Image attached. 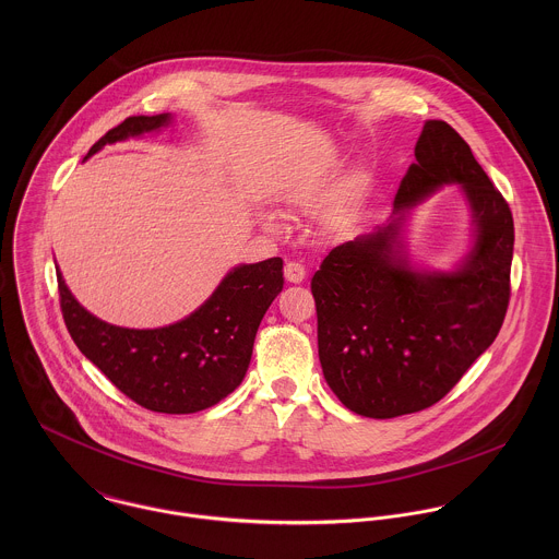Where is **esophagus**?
<instances>
[{"label":"esophagus","instance_id":"34e87169","mask_svg":"<svg viewBox=\"0 0 559 559\" xmlns=\"http://www.w3.org/2000/svg\"><path fill=\"white\" fill-rule=\"evenodd\" d=\"M284 277L290 282V284H301L306 280V266L301 262H295V260H288L286 266H284Z\"/></svg>","mask_w":559,"mask_h":559}]
</instances>
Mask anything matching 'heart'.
<instances>
[{"mask_svg":"<svg viewBox=\"0 0 559 559\" xmlns=\"http://www.w3.org/2000/svg\"><path fill=\"white\" fill-rule=\"evenodd\" d=\"M333 195H335V187H333V185H320L319 182V185H308V187L299 189V191L290 198V202H293V206L299 209V211L314 213V211H320L324 204H329ZM262 219H264V224H266L269 228H275V222H273L275 217L264 215Z\"/></svg>","mask_w":559,"mask_h":559,"instance_id":"b5f03b06","label":"heart"}]
</instances>
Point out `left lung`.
Listing matches in <instances>:
<instances>
[{"label":"left lung","mask_w":559,"mask_h":559,"mask_svg":"<svg viewBox=\"0 0 559 559\" xmlns=\"http://www.w3.org/2000/svg\"><path fill=\"white\" fill-rule=\"evenodd\" d=\"M459 183L473 245L450 272L415 267L403 230L412 211ZM512 213L469 144L428 120L390 222L329 251L312 277L319 357L331 392L357 415L390 419L443 399L492 344L510 301Z\"/></svg>","instance_id":"8db88e82"}]
</instances>
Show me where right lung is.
<instances>
[{
	"label": "right lung",
	"mask_w": 559,
	"mask_h": 559,
	"mask_svg": "<svg viewBox=\"0 0 559 559\" xmlns=\"http://www.w3.org/2000/svg\"><path fill=\"white\" fill-rule=\"evenodd\" d=\"M171 120V114L131 116L107 131L85 159L107 144L160 131ZM282 269V258L239 264L195 312L157 329L96 319L56 271L64 322L81 353L124 396L144 408L180 415L209 408L239 388L260 320L284 288Z\"/></svg>",
	"instance_id": "obj_1"
}]
</instances>
